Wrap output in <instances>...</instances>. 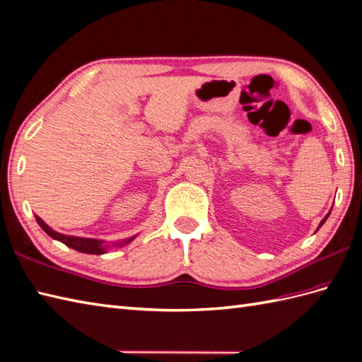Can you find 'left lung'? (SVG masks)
<instances>
[{
	"instance_id": "1",
	"label": "left lung",
	"mask_w": 362,
	"mask_h": 362,
	"mask_svg": "<svg viewBox=\"0 0 362 362\" xmlns=\"http://www.w3.org/2000/svg\"><path fill=\"white\" fill-rule=\"evenodd\" d=\"M329 215H330V214H329ZM329 215H327V216H325V218H324V219H322V221H321V224H320V227H321V226H322V224H324V223H325V219H327V218H329ZM320 227H318V228H320Z\"/></svg>"
}]
</instances>
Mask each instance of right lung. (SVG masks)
I'll return each instance as SVG.
<instances>
[{
  "label": "right lung",
  "instance_id": "add662e5",
  "mask_svg": "<svg viewBox=\"0 0 362 362\" xmlns=\"http://www.w3.org/2000/svg\"><path fill=\"white\" fill-rule=\"evenodd\" d=\"M35 218H37V223L41 226L44 232H46L50 238H54V240H58L63 244H66L67 247H72L78 252L89 253V255H103L105 252V245L103 244V241L92 240V238H78V236L61 235L55 230H52V228L46 223H44L40 216H35ZM132 240H134V238H130V240L126 243H130Z\"/></svg>",
  "mask_w": 362,
  "mask_h": 362
}]
</instances>
